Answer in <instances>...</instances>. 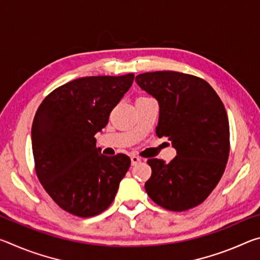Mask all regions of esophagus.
<instances>
[{
	"label": "esophagus",
	"instance_id": "esophagus-1",
	"mask_svg": "<svg viewBox=\"0 0 260 260\" xmlns=\"http://www.w3.org/2000/svg\"><path fill=\"white\" fill-rule=\"evenodd\" d=\"M141 160V158L140 157H138V156H135V155H132L131 156V161H132V165H136L138 164V162H140Z\"/></svg>",
	"mask_w": 260,
	"mask_h": 260
}]
</instances>
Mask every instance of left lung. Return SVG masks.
Here are the masks:
<instances>
[{"instance_id":"left-lung-1","label":"left lung","mask_w":260,"mask_h":260,"mask_svg":"<svg viewBox=\"0 0 260 260\" xmlns=\"http://www.w3.org/2000/svg\"><path fill=\"white\" fill-rule=\"evenodd\" d=\"M138 85L159 104L158 138L177 150L169 164L151 158L149 197L170 211H187L208 199L225 172L230 156V124L214 89L199 77L174 71L136 76Z\"/></svg>"}]
</instances>
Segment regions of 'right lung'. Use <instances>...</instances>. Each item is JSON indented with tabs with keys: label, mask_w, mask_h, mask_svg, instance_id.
<instances>
[{
	"label": "right lung",
	"mask_w": 260,
	"mask_h": 260,
	"mask_svg": "<svg viewBox=\"0 0 260 260\" xmlns=\"http://www.w3.org/2000/svg\"><path fill=\"white\" fill-rule=\"evenodd\" d=\"M133 80V73L76 79L51 91L35 113V172L55 203L69 213L94 217L116 197L131 159L124 153L102 155L95 134L108 125Z\"/></svg>",
	"instance_id": "1"
}]
</instances>
